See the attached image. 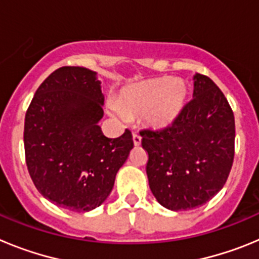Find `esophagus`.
Wrapping results in <instances>:
<instances>
[{
    "instance_id": "obj_1",
    "label": "esophagus",
    "mask_w": 259,
    "mask_h": 259,
    "mask_svg": "<svg viewBox=\"0 0 259 259\" xmlns=\"http://www.w3.org/2000/svg\"><path fill=\"white\" fill-rule=\"evenodd\" d=\"M132 139H134V144H135V146H139L141 144V136L139 134H136V132H134V137H132Z\"/></svg>"
}]
</instances>
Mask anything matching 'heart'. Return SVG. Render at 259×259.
Instances as JSON below:
<instances>
[{"mask_svg":"<svg viewBox=\"0 0 259 259\" xmlns=\"http://www.w3.org/2000/svg\"><path fill=\"white\" fill-rule=\"evenodd\" d=\"M188 88L182 80L154 77L130 85L115 100L118 113L127 118L144 116L148 125L167 127L179 118L185 106Z\"/></svg>","mask_w":259,"mask_h":259,"instance_id":"obj_1","label":"heart"}]
</instances>
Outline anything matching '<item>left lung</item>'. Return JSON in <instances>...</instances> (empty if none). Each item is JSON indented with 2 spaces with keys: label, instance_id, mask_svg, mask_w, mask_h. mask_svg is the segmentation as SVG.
Instances as JSON below:
<instances>
[{
  "label": "left lung",
  "instance_id": "8db88e82",
  "mask_svg": "<svg viewBox=\"0 0 259 259\" xmlns=\"http://www.w3.org/2000/svg\"><path fill=\"white\" fill-rule=\"evenodd\" d=\"M140 135L150 191L166 209L201 206L227 182L235 157V116L210 77L194 75L193 100L172 124Z\"/></svg>",
  "mask_w": 259,
  "mask_h": 259
}]
</instances>
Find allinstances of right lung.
I'll use <instances>...</instances> for the list:
<instances>
[{
    "mask_svg": "<svg viewBox=\"0 0 259 259\" xmlns=\"http://www.w3.org/2000/svg\"><path fill=\"white\" fill-rule=\"evenodd\" d=\"M104 95L96 72L65 66L49 75L24 119L31 179L45 198L72 211H89L107 198L134 148L130 130L109 139L98 125Z\"/></svg>",
    "mask_w": 259,
    "mask_h": 259,
    "instance_id": "1",
    "label": "right lung"
}]
</instances>
